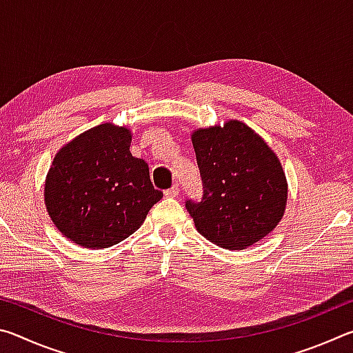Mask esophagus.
Listing matches in <instances>:
<instances>
[{
	"label": "esophagus",
	"mask_w": 353,
	"mask_h": 353,
	"mask_svg": "<svg viewBox=\"0 0 353 353\" xmlns=\"http://www.w3.org/2000/svg\"><path fill=\"white\" fill-rule=\"evenodd\" d=\"M165 196H166V198H177V196H179V187H177V185H172L171 188L165 190Z\"/></svg>",
	"instance_id": "34e87169"
}]
</instances>
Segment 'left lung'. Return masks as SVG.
<instances>
[{
    "label": "left lung",
    "mask_w": 353,
    "mask_h": 353,
    "mask_svg": "<svg viewBox=\"0 0 353 353\" xmlns=\"http://www.w3.org/2000/svg\"><path fill=\"white\" fill-rule=\"evenodd\" d=\"M202 181L201 201L185 207L196 229L224 249H244L279 224L286 205V179L277 155L240 121L191 135Z\"/></svg>",
    "instance_id": "obj_1"
}]
</instances>
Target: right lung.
I'll return each mask as SVG.
<instances>
[{
  "label": "right lung",
  "mask_w": 353,
  "mask_h": 353,
  "mask_svg": "<svg viewBox=\"0 0 353 353\" xmlns=\"http://www.w3.org/2000/svg\"><path fill=\"white\" fill-rule=\"evenodd\" d=\"M126 128L99 124L65 145L52 160L45 204L71 241L103 249L126 240L163 198L148 163L130 154Z\"/></svg>",
  "instance_id": "1"
}]
</instances>
